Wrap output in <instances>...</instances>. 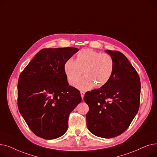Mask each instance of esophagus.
Wrapping results in <instances>:
<instances>
[{
    "label": "esophagus",
    "instance_id": "1",
    "mask_svg": "<svg viewBox=\"0 0 157 157\" xmlns=\"http://www.w3.org/2000/svg\"><path fill=\"white\" fill-rule=\"evenodd\" d=\"M80 94H81V96L82 99H83V97H84V95H85V92H83V91H81Z\"/></svg>",
    "mask_w": 157,
    "mask_h": 157
}]
</instances>
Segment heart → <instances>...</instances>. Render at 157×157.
Segmentation results:
<instances>
[{"mask_svg":"<svg viewBox=\"0 0 157 157\" xmlns=\"http://www.w3.org/2000/svg\"><path fill=\"white\" fill-rule=\"evenodd\" d=\"M114 71L113 58L92 49H84L76 55V60L69 59L64 64V72L69 83L73 85L83 71L85 76L74 84L78 89L86 90L94 86L100 88L110 80Z\"/></svg>","mask_w":157,"mask_h":157,"instance_id":"b5f03b06","label":"heart"}]
</instances>
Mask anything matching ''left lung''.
Masks as SVG:
<instances>
[{
	"instance_id": "1",
	"label": "left lung",
	"mask_w": 157,
	"mask_h": 157,
	"mask_svg": "<svg viewBox=\"0 0 157 157\" xmlns=\"http://www.w3.org/2000/svg\"><path fill=\"white\" fill-rule=\"evenodd\" d=\"M114 61L110 80L98 89L86 92L89 107L86 115L88 129L96 136L117 137L128 128L138 112L141 82L136 70L118 51L106 50Z\"/></svg>"
}]
</instances>
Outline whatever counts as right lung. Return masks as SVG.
<instances>
[{"label":"right lung","instance_id":"add662e5","mask_svg":"<svg viewBox=\"0 0 157 157\" xmlns=\"http://www.w3.org/2000/svg\"><path fill=\"white\" fill-rule=\"evenodd\" d=\"M79 49L44 48L19 76L18 109L32 132L44 139L63 135L71 111L81 102L80 92L69 85L64 64Z\"/></svg>","mask_w":157,"mask_h":157}]
</instances>
